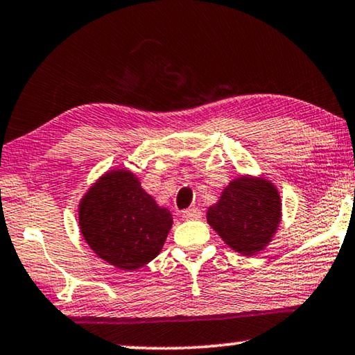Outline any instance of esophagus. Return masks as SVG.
Listing matches in <instances>:
<instances>
[{
  "label": "esophagus",
  "instance_id": "1",
  "mask_svg": "<svg viewBox=\"0 0 355 355\" xmlns=\"http://www.w3.org/2000/svg\"><path fill=\"white\" fill-rule=\"evenodd\" d=\"M200 216H202V211H200L199 209H196V207L187 209L183 211V218L184 220H198V218H200Z\"/></svg>",
  "mask_w": 355,
  "mask_h": 355
}]
</instances>
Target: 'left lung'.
I'll return each instance as SVG.
<instances>
[{"label":"left lung","mask_w":355,"mask_h":355,"mask_svg":"<svg viewBox=\"0 0 355 355\" xmlns=\"http://www.w3.org/2000/svg\"><path fill=\"white\" fill-rule=\"evenodd\" d=\"M280 196L264 178L239 177L207 210V221L232 250L252 257L271 242L280 221Z\"/></svg>","instance_id":"8db88e82"}]
</instances>
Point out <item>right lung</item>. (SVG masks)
I'll use <instances>...</instances> for the list:
<instances>
[{
	"instance_id": "obj_1",
	"label": "right lung",
	"mask_w": 355,
	"mask_h": 355,
	"mask_svg": "<svg viewBox=\"0 0 355 355\" xmlns=\"http://www.w3.org/2000/svg\"><path fill=\"white\" fill-rule=\"evenodd\" d=\"M79 228L102 260L134 271L161 252L172 228V214L144 191L134 173L113 171L79 202Z\"/></svg>"
}]
</instances>
